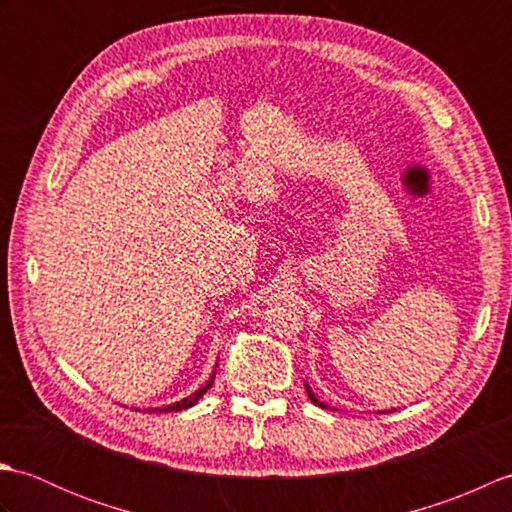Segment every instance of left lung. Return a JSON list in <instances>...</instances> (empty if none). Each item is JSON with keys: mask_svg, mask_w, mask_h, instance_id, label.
I'll return each mask as SVG.
<instances>
[{"mask_svg": "<svg viewBox=\"0 0 512 512\" xmlns=\"http://www.w3.org/2000/svg\"><path fill=\"white\" fill-rule=\"evenodd\" d=\"M306 391H308V396H310V400L314 402V405H319L321 409H325V407H328V405H325V402H321V400H319L317 396H314V394H312V389H310V385H308V383H306ZM380 413H383V411H380Z\"/></svg>", "mask_w": 512, "mask_h": 512, "instance_id": "left-lung-1", "label": "left lung"}]
</instances>
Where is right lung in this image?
Returning a JSON list of instances; mask_svg holds the SVG:
<instances>
[{
	"instance_id": "right-lung-1",
	"label": "right lung",
	"mask_w": 512,
	"mask_h": 512,
	"mask_svg": "<svg viewBox=\"0 0 512 512\" xmlns=\"http://www.w3.org/2000/svg\"><path fill=\"white\" fill-rule=\"evenodd\" d=\"M215 367H217V363H215ZM213 380H215V369H213V374L209 376V380H206L204 385H200L198 389H195L191 396L182 398V400H178V402H171V405H165V407H154V409H147V411H149V413H162V411L167 413V411H182V409H189V407H193L195 402H198V400H200V398L206 394V391L211 389Z\"/></svg>"
}]
</instances>
